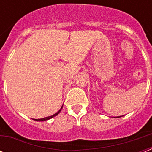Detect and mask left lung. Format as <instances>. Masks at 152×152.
Masks as SVG:
<instances>
[{"label": "left lung", "mask_w": 152, "mask_h": 152, "mask_svg": "<svg viewBox=\"0 0 152 152\" xmlns=\"http://www.w3.org/2000/svg\"><path fill=\"white\" fill-rule=\"evenodd\" d=\"M119 117H121V116H119Z\"/></svg>", "instance_id": "1"}]
</instances>
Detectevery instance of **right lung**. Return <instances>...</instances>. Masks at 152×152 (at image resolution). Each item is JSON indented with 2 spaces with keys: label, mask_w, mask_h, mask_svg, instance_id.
<instances>
[{
  "label": "right lung",
  "mask_w": 152,
  "mask_h": 152,
  "mask_svg": "<svg viewBox=\"0 0 152 152\" xmlns=\"http://www.w3.org/2000/svg\"><path fill=\"white\" fill-rule=\"evenodd\" d=\"M62 107H63V106L62 107H61V108L58 111L57 113H55V114H53V115H52V116H47V117H45V118H42V119H34V120H36V121H45V120H48V119H52V118H53L54 117V116H56L58 115V114L60 112H61V109H62Z\"/></svg>",
  "instance_id": "right-lung-1"
}]
</instances>
